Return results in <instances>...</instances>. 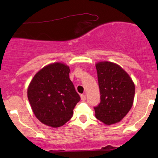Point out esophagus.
I'll use <instances>...</instances> for the list:
<instances>
[{"mask_svg":"<svg viewBox=\"0 0 158 158\" xmlns=\"http://www.w3.org/2000/svg\"><path fill=\"white\" fill-rule=\"evenodd\" d=\"M81 99L82 101L86 100V96H85V94H81Z\"/></svg>","mask_w":158,"mask_h":158,"instance_id":"34e87169","label":"esophagus"}]
</instances>
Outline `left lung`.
Here are the masks:
<instances>
[{
    "label": "left lung",
    "mask_w": 158,
    "mask_h": 158,
    "mask_svg": "<svg viewBox=\"0 0 158 158\" xmlns=\"http://www.w3.org/2000/svg\"><path fill=\"white\" fill-rule=\"evenodd\" d=\"M100 102L94 107L96 117L107 125L118 123L133 105L135 87L128 74L108 61L96 64Z\"/></svg>",
    "instance_id": "obj_1"
}]
</instances>
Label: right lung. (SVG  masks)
Listing matches in <instances>:
<instances>
[{
	"instance_id": "obj_1",
	"label": "right lung",
	"mask_w": 158,
	"mask_h": 158,
	"mask_svg": "<svg viewBox=\"0 0 158 158\" xmlns=\"http://www.w3.org/2000/svg\"><path fill=\"white\" fill-rule=\"evenodd\" d=\"M70 71L62 63L50 64L39 70L29 85L27 97L32 111L47 126L58 128L65 124L80 101Z\"/></svg>"
}]
</instances>
